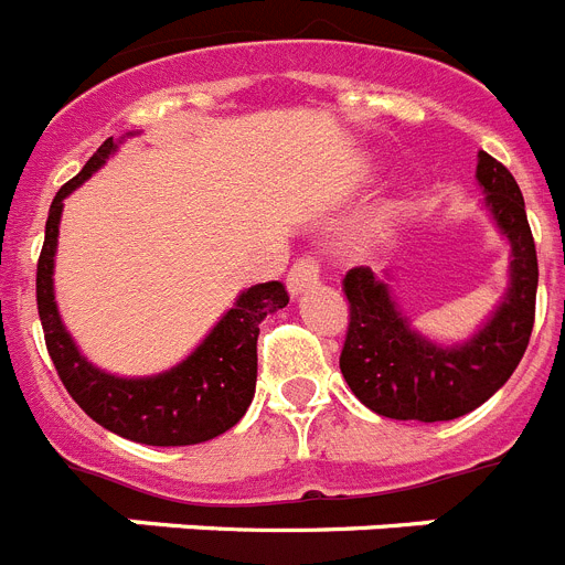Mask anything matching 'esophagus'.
<instances>
[{
    "label": "esophagus",
    "mask_w": 565,
    "mask_h": 565,
    "mask_svg": "<svg viewBox=\"0 0 565 565\" xmlns=\"http://www.w3.org/2000/svg\"><path fill=\"white\" fill-rule=\"evenodd\" d=\"M320 279V263L315 257H300L288 271V291L300 294Z\"/></svg>",
    "instance_id": "1"
}]
</instances>
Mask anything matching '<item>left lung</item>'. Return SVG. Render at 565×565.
<instances>
[{
	"mask_svg": "<svg viewBox=\"0 0 565 565\" xmlns=\"http://www.w3.org/2000/svg\"><path fill=\"white\" fill-rule=\"evenodd\" d=\"M477 182L486 209L512 245L509 288L471 340L440 345L412 329L392 300L385 277L360 265L342 279L349 297V334L340 371L354 397L392 420L440 423L483 406L523 360L534 326L537 250L525 202L503 162L477 153Z\"/></svg>",
	"mask_w": 565,
	"mask_h": 565,
	"instance_id": "left-lung-1",
	"label": "left lung"
}]
</instances>
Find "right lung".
<instances>
[{
    "label": "right lung",
    "instance_id": "add662e5",
    "mask_svg": "<svg viewBox=\"0 0 565 565\" xmlns=\"http://www.w3.org/2000/svg\"><path fill=\"white\" fill-rule=\"evenodd\" d=\"M117 151L114 137L85 162L74 180L56 191L47 211L45 245L36 263V308L56 374L76 406L108 431L145 446H194L228 431L248 412L257 388L259 322L288 306L282 282H259L236 297L223 320L180 365L151 377H117L88 363L62 326L53 297V257L60 236L62 202Z\"/></svg>",
    "mask_w": 565,
    "mask_h": 565
}]
</instances>
